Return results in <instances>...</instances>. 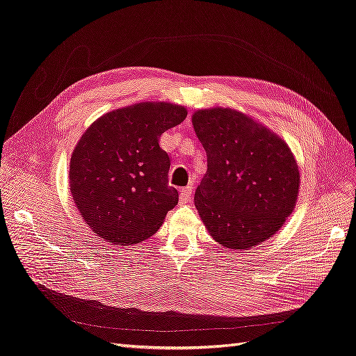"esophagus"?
I'll list each match as a JSON object with an SVG mask.
<instances>
[{
	"instance_id": "esophagus-1",
	"label": "esophagus",
	"mask_w": 356,
	"mask_h": 356,
	"mask_svg": "<svg viewBox=\"0 0 356 356\" xmlns=\"http://www.w3.org/2000/svg\"><path fill=\"white\" fill-rule=\"evenodd\" d=\"M192 186H186V188H183L181 191H180V202L181 204H185V202H189L191 201V196H192Z\"/></svg>"
}]
</instances>
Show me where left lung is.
<instances>
[{"label":"left lung","mask_w":356,"mask_h":356,"mask_svg":"<svg viewBox=\"0 0 356 356\" xmlns=\"http://www.w3.org/2000/svg\"><path fill=\"white\" fill-rule=\"evenodd\" d=\"M192 124L208 160L193 201L209 234L241 251L271 239L298 201L300 175L292 149L233 108L198 110Z\"/></svg>","instance_id":"8db88e82"}]
</instances>
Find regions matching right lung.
<instances>
[{
  "label": "right lung",
  "mask_w": 356,
  "mask_h": 356,
  "mask_svg": "<svg viewBox=\"0 0 356 356\" xmlns=\"http://www.w3.org/2000/svg\"><path fill=\"white\" fill-rule=\"evenodd\" d=\"M186 115L183 105L138 102L105 113L79 139L69 170L72 200L99 238L120 246L139 243L177 205L160 136Z\"/></svg>",
  "instance_id": "right-lung-1"
}]
</instances>
